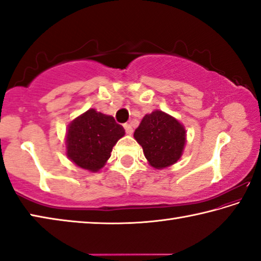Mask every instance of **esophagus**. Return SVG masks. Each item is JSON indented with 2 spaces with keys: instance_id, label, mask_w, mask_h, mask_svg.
<instances>
[{
  "instance_id": "34e87169",
  "label": "esophagus",
  "mask_w": 261,
  "mask_h": 261,
  "mask_svg": "<svg viewBox=\"0 0 261 261\" xmlns=\"http://www.w3.org/2000/svg\"><path fill=\"white\" fill-rule=\"evenodd\" d=\"M123 126H124V129H125L127 135H131L132 132H134V129H132V126L129 124V123H124V124H123Z\"/></svg>"
}]
</instances>
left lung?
I'll list each match as a JSON object with an SVG mask.
<instances>
[{
  "label": "left lung",
  "instance_id": "obj_1",
  "mask_svg": "<svg viewBox=\"0 0 261 261\" xmlns=\"http://www.w3.org/2000/svg\"><path fill=\"white\" fill-rule=\"evenodd\" d=\"M134 137L143 147L149 165L156 169L174 165L185 145L184 126L161 110L145 115Z\"/></svg>",
  "mask_w": 261,
  "mask_h": 261
}]
</instances>
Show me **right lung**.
I'll use <instances>...</instances> for the list:
<instances>
[{
    "label": "right lung",
    "mask_w": 261,
    "mask_h": 261,
    "mask_svg": "<svg viewBox=\"0 0 261 261\" xmlns=\"http://www.w3.org/2000/svg\"><path fill=\"white\" fill-rule=\"evenodd\" d=\"M125 131L113 116L90 109L70 123L67 132V155L78 167L98 171Z\"/></svg>",
    "instance_id": "1"
}]
</instances>
